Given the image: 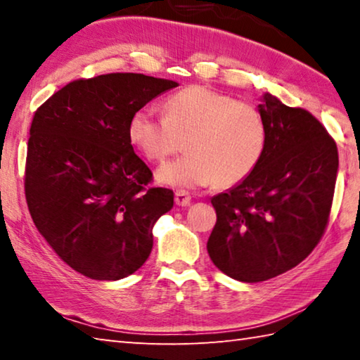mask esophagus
Segmentation results:
<instances>
[{"label": "esophagus", "instance_id": "34e87169", "mask_svg": "<svg viewBox=\"0 0 360 360\" xmlns=\"http://www.w3.org/2000/svg\"><path fill=\"white\" fill-rule=\"evenodd\" d=\"M191 200H192V197L187 191H176L174 202L178 206H188V205H191Z\"/></svg>", "mask_w": 360, "mask_h": 360}]
</instances>
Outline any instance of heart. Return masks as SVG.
Segmentation results:
<instances>
[{"instance_id": "heart-1", "label": "heart", "mask_w": 360, "mask_h": 360, "mask_svg": "<svg viewBox=\"0 0 360 360\" xmlns=\"http://www.w3.org/2000/svg\"><path fill=\"white\" fill-rule=\"evenodd\" d=\"M165 117L138 109L129 122V138L150 162L182 148L186 155L157 169L165 186L191 188L216 182L238 184L259 165L266 146L262 114L248 103L206 87H188L165 101Z\"/></svg>"}]
</instances>
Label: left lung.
Masks as SVG:
<instances>
[{
  "label": "left lung",
  "instance_id": "obj_1",
  "mask_svg": "<svg viewBox=\"0 0 360 360\" xmlns=\"http://www.w3.org/2000/svg\"><path fill=\"white\" fill-rule=\"evenodd\" d=\"M266 146L254 172L211 198L208 254L219 270L259 283L290 270L318 245L330 214L337 144L314 115L264 94Z\"/></svg>",
  "mask_w": 360,
  "mask_h": 360
}]
</instances>
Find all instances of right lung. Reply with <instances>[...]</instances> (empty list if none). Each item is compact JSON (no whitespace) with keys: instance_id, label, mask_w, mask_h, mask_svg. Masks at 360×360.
<instances>
[{"instance_id":"obj_1","label":"right lung","mask_w":360,"mask_h":360,"mask_svg":"<svg viewBox=\"0 0 360 360\" xmlns=\"http://www.w3.org/2000/svg\"><path fill=\"white\" fill-rule=\"evenodd\" d=\"M169 79L111 72L79 79L34 112L25 195L49 246L72 270L117 281L148 260L152 227L173 208L169 188H146L152 172L133 150L129 122Z\"/></svg>"}]
</instances>
